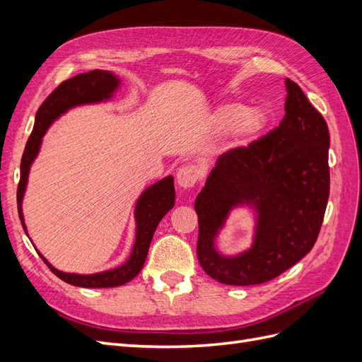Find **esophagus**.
Wrapping results in <instances>:
<instances>
[{"mask_svg": "<svg viewBox=\"0 0 362 362\" xmlns=\"http://www.w3.org/2000/svg\"><path fill=\"white\" fill-rule=\"evenodd\" d=\"M201 175H202L201 168L196 166V164H187V166H182L177 173L178 185L182 189H190L201 180Z\"/></svg>", "mask_w": 362, "mask_h": 362, "instance_id": "esophagus-1", "label": "esophagus"}]
</instances>
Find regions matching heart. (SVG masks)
<instances>
[{"label":"heart","mask_w":362,"mask_h":362,"mask_svg":"<svg viewBox=\"0 0 362 362\" xmlns=\"http://www.w3.org/2000/svg\"><path fill=\"white\" fill-rule=\"evenodd\" d=\"M213 122L217 128L229 129L240 144L255 139L266 127L267 116L258 107L245 108L238 103H229L217 107L213 113Z\"/></svg>","instance_id":"heart-1"}]
</instances>
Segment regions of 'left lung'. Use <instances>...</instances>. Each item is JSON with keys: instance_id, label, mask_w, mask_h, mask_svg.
Listing matches in <instances>:
<instances>
[{"instance_id": "left-lung-1", "label": "left lung", "mask_w": 362, "mask_h": 362, "mask_svg": "<svg viewBox=\"0 0 362 362\" xmlns=\"http://www.w3.org/2000/svg\"><path fill=\"white\" fill-rule=\"evenodd\" d=\"M286 87L279 127L218 157L194 202L199 264L228 286L279 276L308 254L320 233L329 198V129L298 84L287 78ZM242 202L260 213L255 246L225 259L214 250V237L227 211Z\"/></svg>"}]
</instances>
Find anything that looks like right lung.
I'll list each match as a JSON object with an SVG mask.
<instances>
[{
  "mask_svg": "<svg viewBox=\"0 0 362 362\" xmlns=\"http://www.w3.org/2000/svg\"><path fill=\"white\" fill-rule=\"evenodd\" d=\"M117 78L107 71H90L86 74H80L72 78L63 81L59 87L54 89L45 101L42 103L36 113V122L33 128L28 141L24 149L23 160H21V178L18 184L16 199H18V213L21 223L24 226L23 217V204L28 170L33 160L37 156L40 141L49 124L57 116L64 113L68 108L87 103H98L110 98V93L117 87ZM175 201V189H173V178L168 177L151 187L140 196V199L136 205V221H137V234L136 243L133 247V254L124 266H120L115 270H108L96 275H74V273H63L57 269H54L49 262L40 255L43 262L51 269L54 275L59 276L62 281L72 284L76 287L86 288H107V287H117L124 286L129 282L145 264L148 255V249L151 245L152 235L156 233V228L160 223L169 210H172Z\"/></svg>",
  "mask_w": 362,
  "mask_h": 362,
  "instance_id": "obj_1",
  "label": "right lung"
}]
</instances>
